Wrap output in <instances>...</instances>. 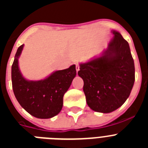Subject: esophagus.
<instances>
[{
    "label": "esophagus",
    "mask_w": 148,
    "mask_h": 148,
    "mask_svg": "<svg viewBox=\"0 0 148 148\" xmlns=\"http://www.w3.org/2000/svg\"><path fill=\"white\" fill-rule=\"evenodd\" d=\"M75 69H76V71L78 72L80 69V66H79V64H75Z\"/></svg>",
    "instance_id": "34e87169"
}]
</instances>
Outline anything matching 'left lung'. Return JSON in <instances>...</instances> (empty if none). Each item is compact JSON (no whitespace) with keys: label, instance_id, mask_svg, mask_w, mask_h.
I'll return each instance as SVG.
<instances>
[{"label":"left lung","instance_id":"1","mask_svg":"<svg viewBox=\"0 0 148 148\" xmlns=\"http://www.w3.org/2000/svg\"><path fill=\"white\" fill-rule=\"evenodd\" d=\"M113 38L102 56L81 64L78 75L84 81L87 105L92 110L108 113L127 100L135 82V66L127 41L112 31Z\"/></svg>","mask_w":148,"mask_h":148}]
</instances>
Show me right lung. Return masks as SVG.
<instances>
[{
  "instance_id": "add662e5",
  "label": "right lung",
  "mask_w": 148,
  "mask_h": 148,
  "mask_svg": "<svg viewBox=\"0 0 148 148\" xmlns=\"http://www.w3.org/2000/svg\"><path fill=\"white\" fill-rule=\"evenodd\" d=\"M23 44L18 47L12 66V83L15 96L22 108L38 119L58 115L63 107V97L76 75L75 65L58 70L40 81H28L22 76L18 58Z\"/></svg>"
}]
</instances>
